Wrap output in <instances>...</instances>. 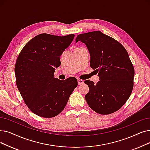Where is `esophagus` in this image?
Listing matches in <instances>:
<instances>
[{
	"label": "esophagus",
	"mask_w": 150,
	"mask_h": 150,
	"mask_svg": "<svg viewBox=\"0 0 150 150\" xmlns=\"http://www.w3.org/2000/svg\"><path fill=\"white\" fill-rule=\"evenodd\" d=\"M84 83V81L81 80V79H78V84L79 85H81V84H83Z\"/></svg>",
	"instance_id": "1"
}]
</instances>
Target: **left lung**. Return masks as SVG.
<instances>
[{
  "label": "left lung",
  "instance_id": "left-lung-1",
  "mask_svg": "<svg viewBox=\"0 0 150 150\" xmlns=\"http://www.w3.org/2000/svg\"><path fill=\"white\" fill-rule=\"evenodd\" d=\"M85 43L91 55V67L99 72L96 84L86 80L89 91L85 99L90 108L101 115L120 110L129 98L134 86V68L125 48L99 30L78 35L76 42Z\"/></svg>",
  "mask_w": 150,
  "mask_h": 150
}]
</instances>
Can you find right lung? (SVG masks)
Masks as SVG:
<instances>
[{
  "label": "right lung",
  "mask_w": 150,
  "mask_h": 150,
  "mask_svg": "<svg viewBox=\"0 0 150 150\" xmlns=\"http://www.w3.org/2000/svg\"><path fill=\"white\" fill-rule=\"evenodd\" d=\"M74 36L39 34L25 45L17 57L16 86L28 107L39 116L50 118L59 115L78 85L74 77L64 81L54 77L61 65L59 57Z\"/></svg>",
  "instance_id": "add662e5"
}]
</instances>
